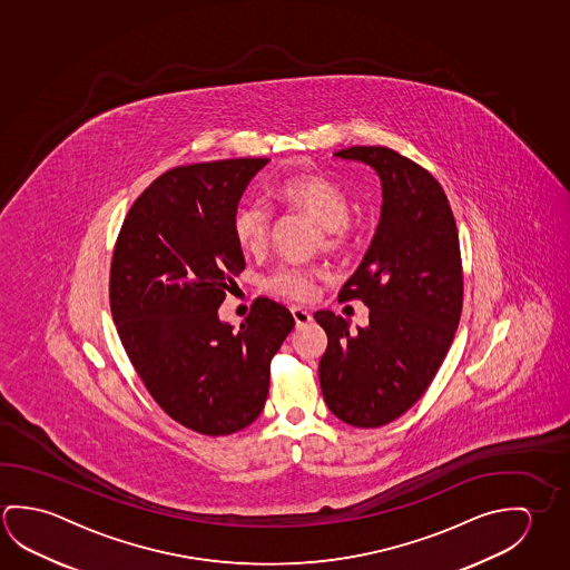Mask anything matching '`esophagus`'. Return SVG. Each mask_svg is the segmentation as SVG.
<instances>
[{
  "mask_svg": "<svg viewBox=\"0 0 570 570\" xmlns=\"http://www.w3.org/2000/svg\"><path fill=\"white\" fill-rule=\"evenodd\" d=\"M292 316H294L296 326H306V324L312 322V312H308V309L299 308V306H294V308H292Z\"/></svg>",
  "mask_w": 570,
  "mask_h": 570,
  "instance_id": "obj_1",
  "label": "esophagus"
}]
</instances>
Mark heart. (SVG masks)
<instances>
[{
	"label": "heart",
	"instance_id": "b5f03b06",
	"mask_svg": "<svg viewBox=\"0 0 570 570\" xmlns=\"http://www.w3.org/2000/svg\"><path fill=\"white\" fill-rule=\"evenodd\" d=\"M272 193L282 206L312 216L322 226L327 246L337 248L347 243L352 234V226L347 223L350 200L344 188L337 187L334 180L314 173H302L282 178ZM233 233L246 253L262 250L271 234L268 208L256 200L243 203L234 210ZM271 288L288 298H308L314 292V271L284 266L272 276Z\"/></svg>",
	"mask_w": 570,
	"mask_h": 570
}]
</instances>
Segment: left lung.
<instances>
[{
    "instance_id": "obj_1",
    "label": "left lung",
    "mask_w": 570,
    "mask_h": 570,
    "mask_svg": "<svg viewBox=\"0 0 570 570\" xmlns=\"http://www.w3.org/2000/svg\"><path fill=\"white\" fill-rule=\"evenodd\" d=\"M364 163L382 180V216L364 261L340 289L362 299L370 324L350 330L330 309L314 314L326 330L320 387L337 420L382 428L420 400L453 342L463 306L455 218L425 168L387 147L334 153Z\"/></svg>"
}]
</instances>
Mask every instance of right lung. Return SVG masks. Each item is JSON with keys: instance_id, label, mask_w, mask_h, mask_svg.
I'll return each mask as SVG.
<instances>
[{"instance_id": "obj_1", "label": "right lung", "mask_w": 570, "mask_h": 570, "mask_svg": "<svg viewBox=\"0 0 570 570\" xmlns=\"http://www.w3.org/2000/svg\"><path fill=\"white\" fill-rule=\"evenodd\" d=\"M271 159L177 167L135 200L115 244L112 320L153 400L188 430L230 435L261 415L271 360L294 317L258 298L240 327L218 317L244 271L234 210Z\"/></svg>"}]
</instances>
